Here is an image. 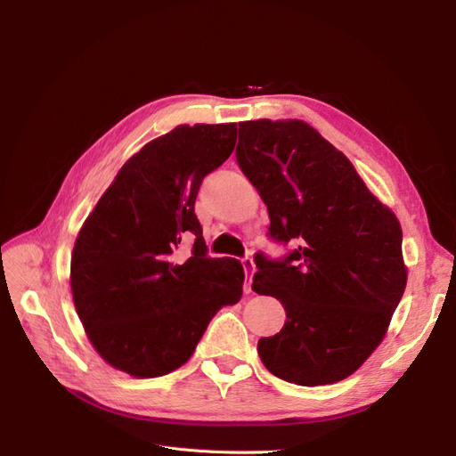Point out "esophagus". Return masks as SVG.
I'll use <instances>...</instances> for the list:
<instances>
[{
  "label": "esophagus",
  "instance_id": "1",
  "mask_svg": "<svg viewBox=\"0 0 456 456\" xmlns=\"http://www.w3.org/2000/svg\"><path fill=\"white\" fill-rule=\"evenodd\" d=\"M241 262H243V268H245V272L253 273V270H255V260H253V256H245ZM243 291H245V293H251V278H249V281L245 283Z\"/></svg>",
  "mask_w": 456,
  "mask_h": 456
}]
</instances>
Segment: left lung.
I'll return each mask as SVG.
<instances>
[{
	"mask_svg": "<svg viewBox=\"0 0 456 456\" xmlns=\"http://www.w3.org/2000/svg\"><path fill=\"white\" fill-rule=\"evenodd\" d=\"M236 158L268 207L270 236L297 243L283 260L255 256L253 291L287 314L278 335L258 340L260 360L298 386L344 380L377 350L403 297L399 220L300 119L241 121Z\"/></svg>",
	"mask_w": 456,
	"mask_h": 456,
	"instance_id": "8db88e82",
	"label": "left lung"
}]
</instances>
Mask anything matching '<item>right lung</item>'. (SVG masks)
<instances>
[{"instance_id":"obj_1","label":"right lung","mask_w":456,"mask_h":456,"mask_svg":"<svg viewBox=\"0 0 456 456\" xmlns=\"http://www.w3.org/2000/svg\"><path fill=\"white\" fill-rule=\"evenodd\" d=\"M236 134V123H196L150 141L77 233L76 312L102 360L134 379L184 365L213 315L241 298V262L207 256L194 213L201 181L230 158ZM186 237L195 247L181 263L175 249Z\"/></svg>"}]
</instances>
